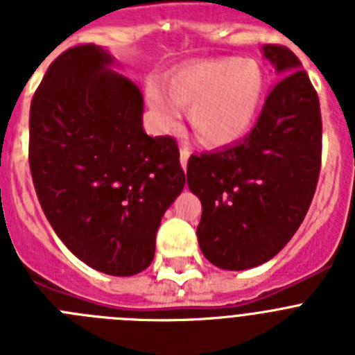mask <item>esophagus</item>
I'll list each match as a JSON object with an SVG mask.
<instances>
[{
  "instance_id": "esophagus-1",
  "label": "esophagus",
  "mask_w": 355,
  "mask_h": 355,
  "mask_svg": "<svg viewBox=\"0 0 355 355\" xmlns=\"http://www.w3.org/2000/svg\"><path fill=\"white\" fill-rule=\"evenodd\" d=\"M188 158H190V149L188 147H181V165H183V168H187Z\"/></svg>"
}]
</instances>
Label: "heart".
I'll return each instance as SVG.
<instances>
[{
	"label": "heart",
	"instance_id": "heart-1",
	"mask_svg": "<svg viewBox=\"0 0 355 355\" xmlns=\"http://www.w3.org/2000/svg\"><path fill=\"white\" fill-rule=\"evenodd\" d=\"M263 87V72L256 62L229 56L180 69L171 80V93L162 85H150L147 97L163 128H174L180 106H187L197 139L209 146H225L249 131Z\"/></svg>",
	"mask_w": 355,
	"mask_h": 355
}]
</instances>
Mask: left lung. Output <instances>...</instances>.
Returning a JSON list of instances; mask_svg holds the SVG:
<instances>
[{
	"instance_id": "obj_1",
	"label": "left lung",
	"mask_w": 355,
	"mask_h": 355,
	"mask_svg": "<svg viewBox=\"0 0 355 355\" xmlns=\"http://www.w3.org/2000/svg\"><path fill=\"white\" fill-rule=\"evenodd\" d=\"M283 80L266 96L241 142L188 159V187L200 199L199 247L224 270L268 261L291 240L311 206L322 167L318 94L291 49L266 44Z\"/></svg>"
}]
</instances>
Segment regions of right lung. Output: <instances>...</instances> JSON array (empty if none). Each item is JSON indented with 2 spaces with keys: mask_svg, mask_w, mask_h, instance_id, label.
Returning <instances> with one entry per match:
<instances>
[{
  "mask_svg": "<svg viewBox=\"0 0 355 355\" xmlns=\"http://www.w3.org/2000/svg\"><path fill=\"white\" fill-rule=\"evenodd\" d=\"M110 64L94 44L51 62L31 99L28 159L44 215L67 249L126 277L155 258L184 171L175 139L144 131L139 87Z\"/></svg>",
  "mask_w": 355,
  "mask_h": 355,
  "instance_id": "obj_1",
  "label": "right lung"
}]
</instances>
